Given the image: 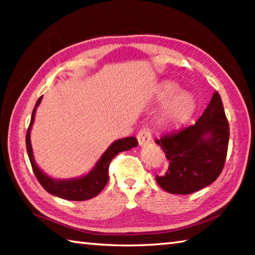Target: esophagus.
Wrapping results in <instances>:
<instances>
[{
    "label": "esophagus",
    "instance_id": "esophagus-1",
    "mask_svg": "<svg viewBox=\"0 0 255 255\" xmlns=\"http://www.w3.org/2000/svg\"><path fill=\"white\" fill-rule=\"evenodd\" d=\"M137 139L139 146H145L149 144L152 141V130L149 127L143 126L140 128V130L137 133Z\"/></svg>",
    "mask_w": 255,
    "mask_h": 255
}]
</instances>
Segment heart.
Returning <instances> with one entry per match:
<instances>
[{
    "mask_svg": "<svg viewBox=\"0 0 255 255\" xmlns=\"http://www.w3.org/2000/svg\"><path fill=\"white\" fill-rule=\"evenodd\" d=\"M176 91H178V85L172 83V82H166L162 85L158 98L161 100H166ZM195 99L191 94L187 92L176 93L165 103L158 117V123L164 128L178 127L190 118V116L195 110Z\"/></svg>",
    "mask_w": 255,
    "mask_h": 255,
    "instance_id": "b5f03b06",
    "label": "heart"
}]
</instances>
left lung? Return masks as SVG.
Segmentation results:
<instances>
[{
	"instance_id": "left-lung-1",
	"label": "left lung",
	"mask_w": 255,
	"mask_h": 255,
	"mask_svg": "<svg viewBox=\"0 0 255 255\" xmlns=\"http://www.w3.org/2000/svg\"><path fill=\"white\" fill-rule=\"evenodd\" d=\"M230 125L222 98L216 91L195 125L165 133L155 139L169 161L156 182L166 192L189 195L214 182L226 161Z\"/></svg>"
}]
</instances>
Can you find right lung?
Wrapping results in <instances>:
<instances>
[{"label": "right lung", "mask_w": 255, "mask_h": 255, "mask_svg": "<svg viewBox=\"0 0 255 255\" xmlns=\"http://www.w3.org/2000/svg\"><path fill=\"white\" fill-rule=\"evenodd\" d=\"M41 98L42 97L38 99L36 107L33 108L31 122H30L27 135H25V146H27L28 156L30 159V163H31L33 173L36 175L37 180L39 181L41 187L44 188L47 192H49L50 195L63 198V199L66 200L74 201H83L91 199V198L98 196L99 193L101 192V190L106 187L108 180H109L108 171H109V165L112 158L120 152L136 147L138 141L135 137H127L123 138V139L116 140L115 143L111 144L110 147L106 150L105 154L102 155L100 161L97 163L96 167H94L88 175L83 176V178L60 181L50 179L49 176H47L44 172L36 165V163H34L32 156L31 143H30V129H31V126L33 124L34 112H36L37 107L41 101Z\"/></svg>", "instance_id": "add662e5"}]
</instances>
